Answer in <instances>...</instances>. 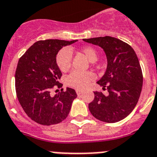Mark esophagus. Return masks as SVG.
Masks as SVG:
<instances>
[{"instance_id":"34e87169","label":"esophagus","mask_w":157,"mask_h":157,"mask_svg":"<svg viewBox=\"0 0 157 157\" xmlns=\"http://www.w3.org/2000/svg\"><path fill=\"white\" fill-rule=\"evenodd\" d=\"M76 92H77V95H80V94H82L83 93V91L82 90H80V89H77L76 90Z\"/></svg>"}]
</instances>
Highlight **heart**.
Instances as JSON below:
<instances>
[{
	"label": "heart",
	"mask_w": 157,
	"mask_h": 157,
	"mask_svg": "<svg viewBox=\"0 0 157 157\" xmlns=\"http://www.w3.org/2000/svg\"><path fill=\"white\" fill-rule=\"evenodd\" d=\"M90 62H95L98 59L97 51L92 46H85L80 50ZM73 50L63 48L60 50L56 55V63L59 69L63 73L69 71L72 64ZM94 75L91 73H80L73 71L67 77V84L77 89H84L93 80Z\"/></svg>",
	"instance_id": "heart-1"
}]
</instances>
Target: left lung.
I'll return each instance as SVG.
<instances>
[{
	"label": "left lung",
	"instance_id": "obj_1",
	"mask_svg": "<svg viewBox=\"0 0 157 157\" xmlns=\"http://www.w3.org/2000/svg\"><path fill=\"white\" fill-rule=\"evenodd\" d=\"M83 40L103 48L107 59V70L97 84L108 95L94 92L90 112L102 122H119L132 112L141 95L143 75L137 54L129 44L111 36Z\"/></svg>",
	"mask_w": 157,
	"mask_h": 157
}]
</instances>
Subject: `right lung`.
Instances as JSON below:
<instances>
[{"label":"right lung","instance_id":"add662e5","mask_svg":"<svg viewBox=\"0 0 157 157\" xmlns=\"http://www.w3.org/2000/svg\"><path fill=\"white\" fill-rule=\"evenodd\" d=\"M77 41H38L19 60L15 74L16 95L26 114L37 123L50 126L67 118L77 96L75 90L67 88L54 96L50 91L62 87L58 81L62 74L56 55L63 46Z\"/></svg>","mask_w":157,"mask_h":157}]
</instances>
